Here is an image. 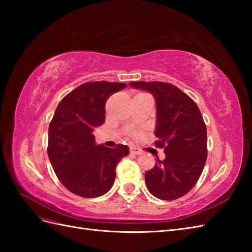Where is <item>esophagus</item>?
I'll use <instances>...</instances> for the list:
<instances>
[{"label": "esophagus", "instance_id": "34e87169", "mask_svg": "<svg viewBox=\"0 0 252 252\" xmlns=\"http://www.w3.org/2000/svg\"><path fill=\"white\" fill-rule=\"evenodd\" d=\"M130 152H131V154H133V155H142L143 154V151L140 150L139 148H136V147H131L130 148Z\"/></svg>", "mask_w": 252, "mask_h": 252}]
</instances>
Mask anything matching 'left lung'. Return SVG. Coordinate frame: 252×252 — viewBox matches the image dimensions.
Wrapping results in <instances>:
<instances>
[{
    "label": "left lung",
    "mask_w": 252,
    "mask_h": 252,
    "mask_svg": "<svg viewBox=\"0 0 252 252\" xmlns=\"http://www.w3.org/2000/svg\"><path fill=\"white\" fill-rule=\"evenodd\" d=\"M130 87L148 91L157 105L155 135L166 158L145 173L149 192L172 201L188 193L201 177L207 159V129L192 98L172 84L131 82Z\"/></svg>",
    "instance_id": "obj_1"
}]
</instances>
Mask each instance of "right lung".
Masks as SVG:
<instances>
[{"label":"right lung","mask_w":252,"mask_h":252,"mask_svg":"<svg viewBox=\"0 0 252 252\" xmlns=\"http://www.w3.org/2000/svg\"><path fill=\"white\" fill-rule=\"evenodd\" d=\"M124 83L88 82L61 101L49 124L48 158L61 183L83 197L108 192L116 179V167L129 147L96 145L94 128L105 122L107 98L124 89Z\"/></svg>","instance_id":"right-lung-1"}]
</instances>
